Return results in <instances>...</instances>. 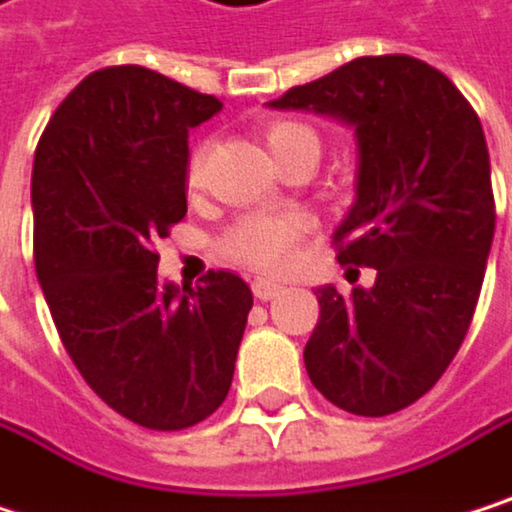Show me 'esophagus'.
<instances>
[{
	"label": "esophagus",
	"mask_w": 512,
	"mask_h": 512,
	"mask_svg": "<svg viewBox=\"0 0 512 512\" xmlns=\"http://www.w3.org/2000/svg\"><path fill=\"white\" fill-rule=\"evenodd\" d=\"M251 291H254V297L267 303V300H273V297L282 294V285H276V282H270V279H254V282H251Z\"/></svg>",
	"instance_id": "34e87169"
}]
</instances>
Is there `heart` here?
<instances>
[{
    "mask_svg": "<svg viewBox=\"0 0 512 512\" xmlns=\"http://www.w3.org/2000/svg\"><path fill=\"white\" fill-rule=\"evenodd\" d=\"M264 143L279 164L294 155H303V152H312V155L321 152L318 131L300 119L267 122ZM203 164H206V146H197L185 164V185L191 191L203 185ZM303 230H306V218H300V215L251 212V215H242L233 227H227V233L221 236V254L242 267H251V270L279 273L291 264Z\"/></svg>",
    "mask_w": 512,
    "mask_h": 512,
    "instance_id": "obj_1",
    "label": "heart"
}]
</instances>
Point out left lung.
<instances>
[{"label":"left lung","instance_id":"8db88e82","mask_svg":"<svg viewBox=\"0 0 512 512\" xmlns=\"http://www.w3.org/2000/svg\"><path fill=\"white\" fill-rule=\"evenodd\" d=\"M270 104L354 125L357 200L333 245L339 264L378 279L318 288L303 360L342 411L396 414L447 372L480 300L495 236L483 125L447 74L405 53L360 56Z\"/></svg>","mask_w":512,"mask_h":512}]
</instances>
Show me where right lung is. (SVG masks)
<instances>
[{"label": "right lung", "mask_w": 512, "mask_h": 512, "mask_svg": "<svg viewBox=\"0 0 512 512\" xmlns=\"http://www.w3.org/2000/svg\"><path fill=\"white\" fill-rule=\"evenodd\" d=\"M221 110L143 65L83 77L32 167L35 273L83 381L125 420L179 432L227 396L251 291L209 270L158 282V239L185 215L188 128Z\"/></svg>", "instance_id": "add662e5"}]
</instances>
